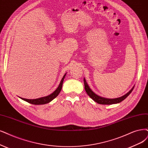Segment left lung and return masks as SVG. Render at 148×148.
Returning a JSON list of instances; mask_svg holds the SVG:
<instances>
[{"instance_id":"1","label":"left lung","mask_w":148,"mask_h":148,"mask_svg":"<svg viewBox=\"0 0 148 148\" xmlns=\"http://www.w3.org/2000/svg\"><path fill=\"white\" fill-rule=\"evenodd\" d=\"M84 85H85V90L86 92L87 95H88L91 99L95 101L96 102L99 103V104H103V105H110V104H113V103H117L121 102L123 100H124L125 98H126L130 93L132 91V90L134 88V86L132 87V88L127 93L124 95V96L118 97V98H114V99H108V98H105L103 97H101L95 94V92L91 90V89L90 88V86H88V84L86 83V81L85 79H84Z\"/></svg>"}]
</instances>
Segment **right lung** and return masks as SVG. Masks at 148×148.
<instances>
[{"label": "right lung", "instance_id": "add662e5", "mask_svg": "<svg viewBox=\"0 0 148 148\" xmlns=\"http://www.w3.org/2000/svg\"><path fill=\"white\" fill-rule=\"evenodd\" d=\"M66 74H65L63 77L62 78V79L61 80V82L58 86V88L55 90L52 94L49 95V96H45V97H42L40 98H38V99H25V98H22L20 97L21 99H22L23 100L32 103V104H34V105H42V104H46V103H47L49 102H50L51 101H52L53 99H55L60 92L62 88V85H63V80L64 79L65 77V75Z\"/></svg>", "mask_w": 148, "mask_h": 148}]
</instances>
